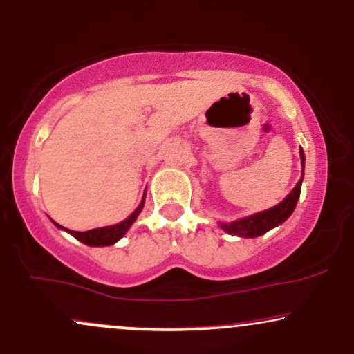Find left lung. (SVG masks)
Instances as JSON below:
<instances>
[{"label": "left lung", "instance_id": "1", "mask_svg": "<svg viewBox=\"0 0 354 354\" xmlns=\"http://www.w3.org/2000/svg\"><path fill=\"white\" fill-rule=\"evenodd\" d=\"M300 159H301V169L305 170V152L300 149ZM303 170H301V178L298 180V184L295 185V189L290 192L286 197L281 201L278 205L272 207V209L259 212V214L248 215V217L235 220V222L228 223H220V227L230 235L236 236H245V239H253V236H260L267 234L268 230L275 228L283 223L290 215L293 214L295 207H297L298 198H300V190H301V182H303Z\"/></svg>", "mask_w": 354, "mask_h": 354}]
</instances>
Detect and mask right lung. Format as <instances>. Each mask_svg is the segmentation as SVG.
<instances>
[{"label":"right lung","instance_id":"add662e5","mask_svg":"<svg viewBox=\"0 0 354 354\" xmlns=\"http://www.w3.org/2000/svg\"><path fill=\"white\" fill-rule=\"evenodd\" d=\"M144 197H142V202L139 203V207L132 212L131 215L126 220H122L120 223H115V225H111V227H102V228H93V230H87V232H74V230H68V228L57 225L56 222V227L57 228H64V230H68L71 235L74 236V239H77L79 242L89 245V247H107V245H114L118 242L119 239H122L124 234L131 228L132 223L136 222V218L139 217L140 210H142L144 207Z\"/></svg>","mask_w":354,"mask_h":354}]
</instances>
